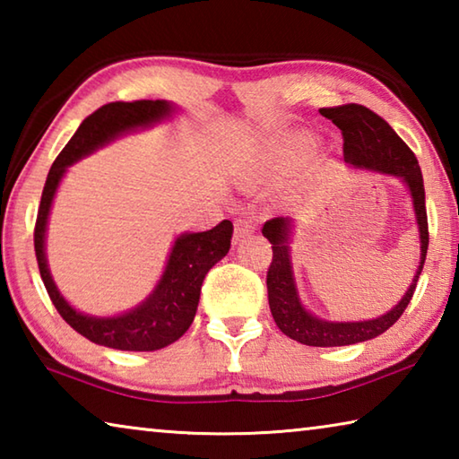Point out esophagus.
<instances>
[{
  "instance_id": "1",
  "label": "esophagus",
  "mask_w": 459,
  "mask_h": 459,
  "mask_svg": "<svg viewBox=\"0 0 459 459\" xmlns=\"http://www.w3.org/2000/svg\"><path fill=\"white\" fill-rule=\"evenodd\" d=\"M253 232H255V221L251 219V216L248 214L238 216V219L235 221V238H232V243L240 245L245 238L251 237Z\"/></svg>"
}]
</instances>
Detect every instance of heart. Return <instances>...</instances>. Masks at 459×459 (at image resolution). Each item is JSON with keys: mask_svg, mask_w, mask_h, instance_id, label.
Segmentation results:
<instances>
[{"mask_svg": "<svg viewBox=\"0 0 459 459\" xmlns=\"http://www.w3.org/2000/svg\"><path fill=\"white\" fill-rule=\"evenodd\" d=\"M293 143H295V145H301V147H304V145H309V143H312V139H309L307 135H298V137L293 139Z\"/></svg>", "mask_w": 459, "mask_h": 459, "instance_id": "b5f03b06", "label": "heart"}]
</instances>
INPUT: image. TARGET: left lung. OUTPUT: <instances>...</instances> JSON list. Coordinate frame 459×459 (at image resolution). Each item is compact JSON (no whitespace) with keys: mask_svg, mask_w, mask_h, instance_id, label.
<instances>
[{"mask_svg":"<svg viewBox=\"0 0 459 459\" xmlns=\"http://www.w3.org/2000/svg\"><path fill=\"white\" fill-rule=\"evenodd\" d=\"M325 119L342 131L344 137V161L352 168L368 169V172L397 176L407 184L413 198V211L419 227V240H421V261L415 271L413 283L409 285L407 293L391 312L378 316L375 320L364 322H328L314 314H309L299 299L298 287H295L290 238L295 227L291 219L277 216L263 224V237L273 248V261L267 271V293L271 316L285 336L306 346H348L359 344L380 336L399 320L405 312L411 298H413L417 279L423 271L427 245H429V230H427V211H425V188L421 168L415 153L409 145L394 134L388 123L372 113L364 105L348 103L340 107L320 108Z\"/></svg>","mask_w":459,"mask_h":459,"instance_id":"obj_1","label":"left lung"}]
</instances>
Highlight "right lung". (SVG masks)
Returning <instances> with one entry per match:
<instances>
[{
  "instance_id": "obj_1",
  "label": "right lung",
  "mask_w": 459,
  "mask_h": 459,
  "mask_svg": "<svg viewBox=\"0 0 459 459\" xmlns=\"http://www.w3.org/2000/svg\"><path fill=\"white\" fill-rule=\"evenodd\" d=\"M176 107L168 100H134V103H108L97 108L81 123L71 142L58 153L46 178L40 208L34 229V248L38 269L54 307L58 309L71 328L95 344L115 351L152 352L166 348L190 328L200 301V287L208 271L219 263L230 248L232 222L222 221L204 232H184L174 240L158 285L153 291L126 314L99 317L82 314L62 298L50 275L46 261L44 240L54 194H56L66 168L84 155L107 145L123 134L152 127L155 123L172 117Z\"/></svg>"
}]
</instances>
